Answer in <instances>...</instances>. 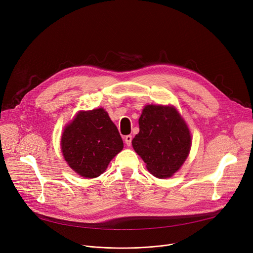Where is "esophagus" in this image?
<instances>
[{
    "instance_id": "1",
    "label": "esophagus",
    "mask_w": 253,
    "mask_h": 253,
    "mask_svg": "<svg viewBox=\"0 0 253 253\" xmlns=\"http://www.w3.org/2000/svg\"><path fill=\"white\" fill-rule=\"evenodd\" d=\"M132 139H133L132 135H127V136H125V143H126L127 146H131Z\"/></svg>"
}]
</instances>
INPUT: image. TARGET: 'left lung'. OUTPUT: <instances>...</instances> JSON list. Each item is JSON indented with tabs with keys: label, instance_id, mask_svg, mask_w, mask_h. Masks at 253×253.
I'll use <instances>...</instances> for the list:
<instances>
[{
	"label": "left lung",
	"instance_id": "1",
	"mask_svg": "<svg viewBox=\"0 0 253 253\" xmlns=\"http://www.w3.org/2000/svg\"><path fill=\"white\" fill-rule=\"evenodd\" d=\"M139 133L132 140L135 152L157 178L171 177L191 148L187 124L173 106L146 105L139 118Z\"/></svg>",
	"mask_w": 253,
	"mask_h": 253
}]
</instances>
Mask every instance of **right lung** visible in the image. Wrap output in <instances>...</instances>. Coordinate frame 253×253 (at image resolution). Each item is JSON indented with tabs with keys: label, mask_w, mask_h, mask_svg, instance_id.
<instances>
[{
	"label": "right lung",
	"mask_w": 253,
	"mask_h": 253,
	"mask_svg": "<svg viewBox=\"0 0 253 253\" xmlns=\"http://www.w3.org/2000/svg\"><path fill=\"white\" fill-rule=\"evenodd\" d=\"M61 149L68 165L85 178L100 176L123 149L115 124L103 109L80 111L61 138Z\"/></svg>",
	"instance_id": "right-lung-1"
}]
</instances>
